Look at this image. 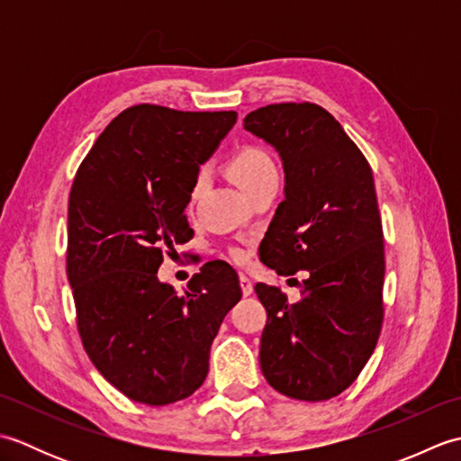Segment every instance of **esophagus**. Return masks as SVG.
<instances>
[{"label":"esophagus","mask_w":461,"mask_h":461,"mask_svg":"<svg viewBox=\"0 0 461 461\" xmlns=\"http://www.w3.org/2000/svg\"><path fill=\"white\" fill-rule=\"evenodd\" d=\"M240 283H241V293H243V297H249L251 293H253V283H251V279L248 277V276H240Z\"/></svg>","instance_id":"1"}]
</instances>
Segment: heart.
<instances>
[{"instance_id":"b5f03b06","label":"heart","mask_w":461,"mask_h":461,"mask_svg":"<svg viewBox=\"0 0 461 461\" xmlns=\"http://www.w3.org/2000/svg\"><path fill=\"white\" fill-rule=\"evenodd\" d=\"M228 170L231 174V178L236 180V184L243 192H251L256 185L261 182H266L269 178H276L277 176V166L273 162L271 156L259 149V146H243L241 150L231 156L228 162ZM205 182V174L200 172L194 180V188H192V198L200 194ZM231 258L236 261L246 259V251L241 248H233L231 249Z\"/></svg>"}]
</instances>
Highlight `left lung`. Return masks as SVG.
Returning <instances> with one entry per match:
<instances>
[{"label":"left lung","instance_id":"left-lung-1","mask_svg":"<svg viewBox=\"0 0 461 461\" xmlns=\"http://www.w3.org/2000/svg\"><path fill=\"white\" fill-rule=\"evenodd\" d=\"M243 126L276 146L285 200L266 233L279 276L305 269L301 299L258 283L267 311L259 365L277 393L305 402L339 396L357 380L384 321V236L370 164L335 116L315 103H279Z\"/></svg>","mask_w":461,"mask_h":461}]
</instances>
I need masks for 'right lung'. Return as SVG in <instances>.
I'll list each match as a JSON object with an SVG mask.
<instances>
[{
  "label": "right lung",
  "mask_w": 461,
  "mask_h": 461,
  "mask_svg": "<svg viewBox=\"0 0 461 461\" xmlns=\"http://www.w3.org/2000/svg\"><path fill=\"white\" fill-rule=\"evenodd\" d=\"M236 121V111L134 104L75 174L67 277L77 329L96 370L134 402L192 396L223 317L241 299L238 273L223 261L205 263L184 295L156 276L164 253L192 240L184 208L194 180Z\"/></svg>",
  "instance_id": "1"
}]
</instances>
